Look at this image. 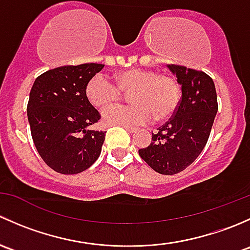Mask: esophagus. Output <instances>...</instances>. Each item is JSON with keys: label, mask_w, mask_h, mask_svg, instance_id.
Listing matches in <instances>:
<instances>
[{"label": "esophagus", "mask_w": 250, "mask_h": 250, "mask_svg": "<svg viewBox=\"0 0 250 250\" xmlns=\"http://www.w3.org/2000/svg\"><path fill=\"white\" fill-rule=\"evenodd\" d=\"M125 129L127 130L128 133H135V132H138V128H134V127H127V125H125Z\"/></svg>", "instance_id": "obj_1"}]
</instances>
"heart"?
<instances>
[{
    "instance_id": "heart-1",
    "label": "heart",
    "mask_w": 250,
    "mask_h": 250,
    "mask_svg": "<svg viewBox=\"0 0 250 250\" xmlns=\"http://www.w3.org/2000/svg\"><path fill=\"white\" fill-rule=\"evenodd\" d=\"M113 83L104 75L89 78L84 87L88 102L98 109L115 104L128 93L132 104L113 106L103 112V121L109 125H141L152 120L163 122L178 110L181 98L180 85L169 75L151 69H129L113 75Z\"/></svg>"
}]
</instances>
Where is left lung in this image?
<instances>
[{
  "label": "left lung",
  "mask_w": 250,
  "mask_h": 250,
  "mask_svg": "<svg viewBox=\"0 0 250 250\" xmlns=\"http://www.w3.org/2000/svg\"><path fill=\"white\" fill-rule=\"evenodd\" d=\"M181 85L178 110L152 133V141L140 148V157L155 172L173 175L186 169L208 141L218 112L215 85L206 72L180 65H167Z\"/></svg>",
  "instance_id": "8db88e82"
}]
</instances>
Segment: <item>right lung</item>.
<instances>
[{"label":"right lung","instance_id":"1","mask_svg":"<svg viewBox=\"0 0 250 250\" xmlns=\"http://www.w3.org/2000/svg\"><path fill=\"white\" fill-rule=\"evenodd\" d=\"M103 67L66 65L35 80L27 104L30 129L40 156L55 172L78 174L100 156L106 132L89 129L100 113L85 98L84 87Z\"/></svg>","mask_w":250,"mask_h":250}]
</instances>
